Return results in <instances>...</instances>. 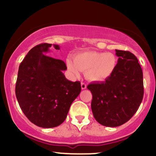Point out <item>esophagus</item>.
<instances>
[{
  "instance_id": "1",
  "label": "esophagus",
  "mask_w": 156,
  "mask_h": 156,
  "mask_svg": "<svg viewBox=\"0 0 156 156\" xmlns=\"http://www.w3.org/2000/svg\"><path fill=\"white\" fill-rule=\"evenodd\" d=\"M81 89H87V84L84 83H81Z\"/></svg>"
}]
</instances>
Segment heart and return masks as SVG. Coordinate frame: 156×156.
I'll use <instances>...</instances> for the list:
<instances>
[{"label":"heart","instance_id":"1","mask_svg":"<svg viewBox=\"0 0 156 156\" xmlns=\"http://www.w3.org/2000/svg\"><path fill=\"white\" fill-rule=\"evenodd\" d=\"M68 70L73 76L79 77L84 71L86 78L89 81H105L112 76L117 64V56L112 53L84 51L74 55L73 61H66Z\"/></svg>","mask_w":156,"mask_h":156}]
</instances>
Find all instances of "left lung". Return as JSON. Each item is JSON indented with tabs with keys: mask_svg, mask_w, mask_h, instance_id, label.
Instances as JSON below:
<instances>
[{
	"mask_svg": "<svg viewBox=\"0 0 156 156\" xmlns=\"http://www.w3.org/2000/svg\"><path fill=\"white\" fill-rule=\"evenodd\" d=\"M119 57L115 71L105 81L87 87L92 94L94 119L106 127L120 126L137 112L144 95L143 73L136 57L129 51L116 50Z\"/></svg>",
	"mask_w": 156,
	"mask_h": 156,
	"instance_id": "8db88e82",
	"label": "left lung"
}]
</instances>
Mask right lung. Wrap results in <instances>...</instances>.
<instances>
[{
    "mask_svg": "<svg viewBox=\"0 0 156 156\" xmlns=\"http://www.w3.org/2000/svg\"><path fill=\"white\" fill-rule=\"evenodd\" d=\"M51 46L43 43L30 50L20 64L15 87L23 112L32 123L44 128L62 124L81 91L79 81L66 78L63 61L45 55ZM53 47L60 49L58 44Z\"/></svg>",
    "mask_w": 156,
    "mask_h": 156,
    "instance_id": "add662e5",
    "label": "right lung"
}]
</instances>
